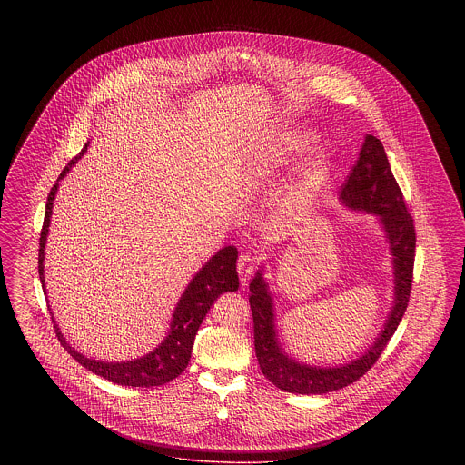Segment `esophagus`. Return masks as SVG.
Segmentation results:
<instances>
[{"label":"esophagus","instance_id":"esophagus-1","mask_svg":"<svg viewBox=\"0 0 465 465\" xmlns=\"http://www.w3.org/2000/svg\"><path fill=\"white\" fill-rule=\"evenodd\" d=\"M237 270H239V277H241V281H242V284L245 286L247 281L251 279L252 272H254V258L249 256V254H242V256L239 258Z\"/></svg>","mask_w":465,"mask_h":465}]
</instances>
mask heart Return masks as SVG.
Masks as SVG:
<instances>
[{"instance_id": "heart-1", "label": "heart", "mask_w": 465, "mask_h": 465, "mask_svg": "<svg viewBox=\"0 0 465 465\" xmlns=\"http://www.w3.org/2000/svg\"><path fill=\"white\" fill-rule=\"evenodd\" d=\"M310 146L309 134L292 131V133L282 134L279 135L268 148L265 153L260 158V167L263 171H273L277 167L288 165L300 153H303ZM330 165V156L324 152L313 156L310 162L309 167L302 173L286 192L282 199V207L288 214L300 216L307 214L310 209L313 207L315 200L319 197L322 181L328 173Z\"/></svg>"}]
</instances>
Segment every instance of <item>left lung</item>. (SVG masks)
Instances as JSON below:
<instances>
[{
    "label": "left lung",
    "instance_id": "left-lung-1",
    "mask_svg": "<svg viewBox=\"0 0 465 465\" xmlns=\"http://www.w3.org/2000/svg\"><path fill=\"white\" fill-rule=\"evenodd\" d=\"M340 202L349 211L373 214L385 233L392 256L394 300L391 312L366 352L338 366L307 364L286 352L279 340L275 303L265 279V268L260 266L249 284V303L254 322V349L263 375L281 391L291 394H328L340 391L364 375L389 340L398 330L408 307L413 262H415V226L410 216L396 177L391 171L383 144L375 135L366 134L359 160L340 190Z\"/></svg>",
    "mask_w": 465,
    "mask_h": 465
}]
</instances>
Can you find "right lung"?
Returning <instances> with one entry per match:
<instances>
[{
    "label": "right lung",
    "instance_id": "1",
    "mask_svg": "<svg viewBox=\"0 0 465 465\" xmlns=\"http://www.w3.org/2000/svg\"><path fill=\"white\" fill-rule=\"evenodd\" d=\"M90 141L84 146V150L74 156L66 165V169L61 173L57 183L52 186L46 207H45V222L40 237V256H38V272L40 281L45 288V245L48 237L50 228V218L54 209V200L59 190V181L66 177L73 165L87 152ZM237 258L239 251L235 245H226L220 249L211 260L205 262V265L200 268L199 272L192 277L190 284L183 291L176 309L173 313L171 324L165 338L156 345L152 352L141 355L131 361H97L90 359L87 355L78 352L66 341L64 334L61 332L59 324H55L54 313V328L57 332V338L61 345L67 351V354L76 359L84 368H87L92 373L103 376L113 383L125 385V387H156L173 381L176 376L181 375L192 357V349L195 341V334L199 331L200 324L205 317V313L214 305V302L222 296L223 292H233L239 289V275H237Z\"/></svg>",
    "mask_w": 465,
    "mask_h": 465
}]
</instances>
